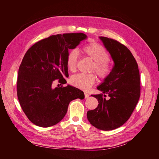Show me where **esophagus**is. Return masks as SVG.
I'll return each mask as SVG.
<instances>
[{
  "instance_id": "obj_1",
  "label": "esophagus",
  "mask_w": 159,
  "mask_h": 159,
  "mask_svg": "<svg viewBox=\"0 0 159 159\" xmlns=\"http://www.w3.org/2000/svg\"><path fill=\"white\" fill-rule=\"evenodd\" d=\"M84 95H85V99H87V98H89V95L88 93H84Z\"/></svg>"
}]
</instances>
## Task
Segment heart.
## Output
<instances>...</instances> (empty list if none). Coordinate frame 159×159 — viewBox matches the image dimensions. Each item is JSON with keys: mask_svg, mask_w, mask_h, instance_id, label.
Segmentation results:
<instances>
[{"mask_svg": "<svg viewBox=\"0 0 159 159\" xmlns=\"http://www.w3.org/2000/svg\"><path fill=\"white\" fill-rule=\"evenodd\" d=\"M84 54L94 61L91 71H95L102 80L106 79L110 75L111 68L109 64V56L104 48L98 43L91 42L81 48ZM78 53L75 50H70L66 56V66L70 71H75L77 68ZM97 78L95 74H78L71 76L72 85L83 90H88L95 83Z\"/></svg>", "mask_w": 159, "mask_h": 159, "instance_id": "obj_1", "label": "heart"}]
</instances>
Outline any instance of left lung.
<instances>
[{"instance_id":"1","label":"left lung","mask_w":159,"mask_h":159,"mask_svg":"<svg viewBox=\"0 0 159 159\" xmlns=\"http://www.w3.org/2000/svg\"><path fill=\"white\" fill-rule=\"evenodd\" d=\"M114 61L110 75L97 88L102 93L92 95L98 100L97 108L88 111L93 126L103 131L117 129L131 117L139 102L141 81L137 61L127 48L118 41L100 36ZM110 97L105 99L106 95Z\"/></svg>"}]
</instances>
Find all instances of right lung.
<instances>
[{"instance_id":"add662e5","label":"right lung","mask_w":159,"mask_h":159,"mask_svg":"<svg viewBox=\"0 0 159 159\" xmlns=\"http://www.w3.org/2000/svg\"><path fill=\"white\" fill-rule=\"evenodd\" d=\"M86 38L81 32L52 35L36 42L24 56L18 70L17 96L23 111L36 125H55L64 117L71 101L84 98L82 91L69 85L52 86L56 80L66 84L68 50Z\"/></svg>"}]
</instances>
